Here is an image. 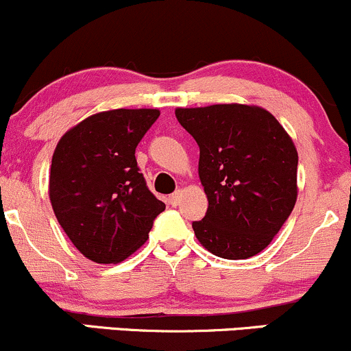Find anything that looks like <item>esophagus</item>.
<instances>
[{
	"instance_id": "obj_1",
	"label": "esophagus",
	"mask_w": 351,
	"mask_h": 351,
	"mask_svg": "<svg viewBox=\"0 0 351 351\" xmlns=\"http://www.w3.org/2000/svg\"><path fill=\"white\" fill-rule=\"evenodd\" d=\"M181 196H183V191L173 193V195L168 196V203H170L171 206H178L180 201H181Z\"/></svg>"
}]
</instances>
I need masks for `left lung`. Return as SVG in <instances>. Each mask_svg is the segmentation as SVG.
I'll list each match as a JSON object with an SVG mask.
<instances>
[{
    "instance_id": "obj_1",
    "label": "left lung",
    "mask_w": 351,
    "mask_h": 351,
    "mask_svg": "<svg viewBox=\"0 0 351 351\" xmlns=\"http://www.w3.org/2000/svg\"><path fill=\"white\" fill-rule=\"evenodd\" d=\"M199 147L198 175L208 211L193 223L196 239L223 259L264 251L297 201L299 155L271 112L244 104L176 108Z\"/></svg>"
}]
</instances>
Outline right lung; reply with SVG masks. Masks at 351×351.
Masks as SVG:
<instances>
[{"mask_svg": "<svg viewBox=\"0 0 351 351\" xmlns=\"http://www.w3.org/2000/svg\"><path fill=\"white\" fill-rule=\"evenodd\" d=\"M158 108H115L69 128L52 155L49 199L72 244L97 264H117L148 239L165 211L138 171L135 148Z\"/></svg>", "mask_w": 351, "mask_h": 351, "instance_id": "right-lung-1", "label": "right lung"}]
</instances>
